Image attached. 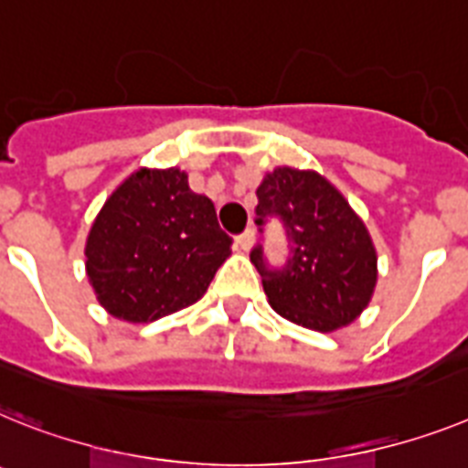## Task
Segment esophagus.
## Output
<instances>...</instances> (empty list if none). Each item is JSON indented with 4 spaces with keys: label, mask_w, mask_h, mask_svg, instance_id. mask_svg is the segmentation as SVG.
<instances>
[{
    "label": "esophagus",
    "mask_w": 468,
    "mask_h": 468,
    "mask_svg": "<svg viewBox=\"0 0 468 468\" xmlns=\"http://www.w3.org/2000/svg\"><path fill=\"white\" fill-rule=\"evenodd\" d=\"M253 241H255V231L253 229H246L243 234H239V237H237V246L241 250H250Z\"/></svg>",
    "instance_id": "obj_1"
}]
</instances>
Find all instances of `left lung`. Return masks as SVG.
Returning a JSON list of instances; mask_svg holds the SVG:
<instances>
[{"mask_svg": "<svg viewBox=\"0 0 468 468\" xmlns=\"http://www.w3.org/2000/svg\"><path fill=\"white\" fill-rule=\"evenodd\" d=\"M255 225L279 219L289 243L283 265H270L262 243L250 262L282 317L313 331L350 324L377 286V250L348 201L317 173L277 167L258 186Z\"/></svg>", "mask_w": 468, "mask_h": 468, "instance_id": "8db88e82", "label": "left lung"}]
</instances>
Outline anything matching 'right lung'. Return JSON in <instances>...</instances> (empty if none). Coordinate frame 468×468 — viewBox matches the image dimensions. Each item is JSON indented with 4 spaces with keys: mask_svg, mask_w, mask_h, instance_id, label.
<instances>
[{
    "mask_svg": "<svg viewBox=\"0 0 468 468\" xmlns=\"http://www.w3.org/2000/svg\"><path fill=\"white\" fill-rule=\"evenodd\" d=\"M213 201L177 167L139 170L111 194L87 239V277L113 317L155 322L206 293L229 258Z\"/></svg>",
    "mask_w": 468,
    "mask_h": 468,
    "instance_id": "obj_1",
    "label": "right lung"
}]
</instances>
